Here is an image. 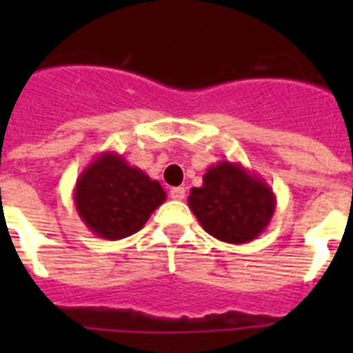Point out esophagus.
<instances>
[{
	"label": "esophagus",
	"mask_w": 353,
	"mask_h": 353,
	"mask_svg": "<svg viewBox=\"0 0 353 353\" xmlns=\"http://www.w3.org/2000/svg\"><path fill=\"white\" fill-rule=\"evenodd\" d=\"M170 196L171 199H176V201H180V199L185 198V189L183 187H173L170 191Z\"/></svg>",
	"instance_id": "obj_1"
}]
</instances>
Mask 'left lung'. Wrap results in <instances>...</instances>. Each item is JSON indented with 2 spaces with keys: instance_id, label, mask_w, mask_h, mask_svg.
Instances as JSON below:
<instances>
[{
  "instance_id": "8db88e82",
  "label": "left lung",
  "mask_w": 353,
  "mask_h": 353,
  "mask_svg": "<svg viewBox=\"0 0 353 353\" xmlns=\"http://www.w3.org/2000/svg\"><path fill=\"white\" fill-rule=\"evenodd\" d=\"M189 208L205 232L228 244H245L265 232L276 212V194L240 162L219 161L192 187Z\"/></svg>"
}]
</instances>
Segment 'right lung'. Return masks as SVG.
<instances>
[{"label": "right lung", "mask_w": 353, "mask_h": 353, "mask_svg": "<svg viewBox=\"0 0 353 353\" xmlns=\"http://www.w3.org/2000/svg\"><path fill=\"white\" fill-rule=\"evenodd\" d=\"M164 201L161 183L114 152L97 155L74 187L77 214L90 232L105 240L139 232Z\"/></svg>", "instance_id": "add662e5"}]
</instances>
